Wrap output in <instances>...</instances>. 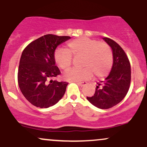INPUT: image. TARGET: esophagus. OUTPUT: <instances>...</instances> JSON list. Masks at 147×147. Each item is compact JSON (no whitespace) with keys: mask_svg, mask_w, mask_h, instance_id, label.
Listing matches in <instances>:
<instances>
[{"mask_svg":"<svg viewBox=\"0 0 147 147\" xmlns=\"http://www.w3.org/2000/svg\"><path fill=\"white\" fill-rule=\"evenodd\" d=\"M77 84H78L79 86H84L86 85L87 82H77Z\"/></svg>","mask_w":147,"mask_h":147,"instance_id":"obj_1","label":"esophagus"}]
</instances>
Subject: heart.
I'll return each instance as SVG.
<instances>
[{"label": "heart", "mask_w": 147, "mask_h": 147, "mask_svg": "<svg viewBox=\"0 0 147 147\" xmlns=\"http://www.w3.org/2000/svg\"><path fill=\"white\" fill-rule=\"evenodd\" d=\"M82 56L84 68L71 69L64 75L65 79L73 82L90 79L94 74L97 78L106 77L111 71L113 63V54L108 43L87 37H80L70 41L67 50L58 49L54 54V59L61 70H68L72 57Z\"/></svg>", "instance_id": "1"}]
</instances>
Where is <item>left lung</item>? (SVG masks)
<instances>
[{
    "label": "left lung",
    "mask_w": 147,
    "mask_h": 147,
    "mask_svg": "<svg viewBox=\"0 0 147 147\" xmlns=\"http://www.w3.org/2000/svg\"><path fill=\"white\" fill-rule=\"evenodd\" d=\"M103 39L112 48L113 64L105 80L97 83L93 96L86 98L96 107L108 109L119 104L126 95L131 84V72L129 58L120 45L109 38Z\"/></svg>",
    "instance_id": "1"
}]
</instances>
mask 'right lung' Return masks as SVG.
Instances as JSON below:
<instances>
[{
    "label": "right lung",
    "instance_id": "right-lung-1",
    "mask_svg": "<svg viewBox=\"0 0 147 147\" xmlns=\"http://www.w3.org/2000/svg\"><path fill=\"white\" fill-rule=\"evenodd\" d=\"M70 36L46 34L23 50L18 70L20 90L27 100L41 109L56 104L64 95L68 83L52 80L61 72L55 65L54 54L59 45Z\"/></svg>",
    "mask_w": 147,
    "mask_h": 147
}]
</instances>
